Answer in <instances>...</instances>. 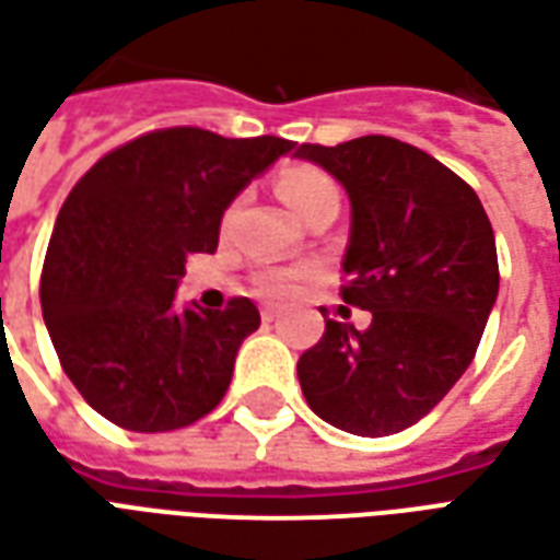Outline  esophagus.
Instances as JSON below:
<instances>
[{
	"label": "esophagus",
	"instance_id": "1",
	"mask_svg": "<svg viewBox=\"0 0 560 560\" xmlns=\"http://www.w3.org/2000/svg\"><path fill=\"white\" fill-rule=\"evenodd\" d=\"M260 317H264L267 324H272V320H279L281 312L276 308V305H264V308H260Z\"/></svg>",
	"mask_w": 560,
	"mask_h": 560
}]
</instances>
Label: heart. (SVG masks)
I'll use <instances>...</instances> for the list:
<instances>
[{
  "instance_id": "heart-1",
  "label": "heart",
  "mask_w": 560,
  "mask_h": 560,
  "mask_svg": "<svg viewBox=\"0 0 560 560\" xmlns=\"http://www.w3.org/2000/svg\"><path fill=\"white\" fill-rule=\"evenodd\" d=\"M279 195L284 197V203L293 212H312L327 200H339V185L332 183V176L324 173L320 167L312 164H293L284 167L279 176ZM312 279V269L308 267H284V269H267L260 272V291L267 296H293L305 288V281Z\"/></svg>"
}]
</instances>
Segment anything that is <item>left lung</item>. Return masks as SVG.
<instances>
[{
    "mask_svg": "<svg viewBox=\"0 0 560 560\" xmlns=\"http://www.w3.org/2000/svg\"><path fill=\"white\" fill-rule=\"evenodd\" d=\"M296 159L329 171L351 197L341 300L372 312L357 329L327 317L300 357L308 408L341 432L408 429L453 389L477 353L498 296V252L480 197L429 152L384 135Z\"/></svg>",
    "mask_w": 560,
    "mask_h": 560,
    "instance_id": "obj_1",
    "label": "left lung"
}]
</instances>
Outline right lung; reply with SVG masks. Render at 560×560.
Instances as JSON below:
<instances>
[{
	"label": "right lung",
	"mask_w": 560,
	"mask_h": 560,
	"mask_svg": "<svg viewBox=\"0 0 560 560\" xmlns=\"http://www.w3.org/2000/svg\"><path fill=\"white\" fill-rule=\"evenodd\" d=\"M293 140L147 131L92 164L56 215L42 312L59 363L104 420L173 432L207 417L260 327L257 305L176 308L185 257L219 248L224 209Z\"/></svg>",
	"instance_id": "right-lung-1"
}]
</instances>
